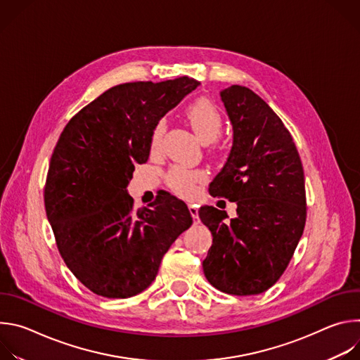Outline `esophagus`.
<instances>
[{
  "mask_svg": "<svg viewBox=\"0 0 360 360\" xmlns=\"http://www.w3.org/2000/svg\"><path fill=\"white\" fill-rule=\"evenodd\" d=\"M189 212L193 218V222H199V217H198V207L196 205H189Z\"/></svg>",
  "mask_w": 360,
  "mask_h": 360,
  "instance_id": "1",
  "label": "esophagus"
}]
</instances>
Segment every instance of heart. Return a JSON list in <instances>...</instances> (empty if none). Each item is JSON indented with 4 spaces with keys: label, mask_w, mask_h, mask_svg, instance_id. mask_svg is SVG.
<instances>
[{
    "label": "heart",
    "mask_w": 360,
    "mask_h": 360,
    "mask_svg": "<svg viewBox=\"0 0 360 360\" xmlns=\"http://www.w3.org/2000/svg\"><path fill=\"white\" fill-rule=\"evenodd\" d=\"M185 117L193 129L198 139L203 143L214 142L222 132L224 120L219 110L211 101L199 98L186 107ZM167 124L164 120H160L152 129L149 146L150 150H157L161 146L162 136L165 134ZM205 178L202 171L186 169L182 167H174L167 174L168 185L182 196H193L198 191V184Z\"/></svg>",
    "instance_id": "heart-1"
}]
</instances>
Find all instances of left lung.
Returning <instances> with one entry per match:
<instances>
[{
	"label": "left lung",
	"mask_w": 360,
	"mask_h": 360,
	"mask_svg": "<svg viewBox=\"0 0 360 360\" xmlns=\"http://www.w3.org/2000/svg\"><path fill=\"white\" fill-rule=\"evenodd\" d=\"M221 98L233 143L210 193L236 202L238 208L231 221L214 207L198 211L214 236L202 266L221 292L258 295L282 276L303 233V167L292 135L259 95L232 85Z\"/></svg>",
	"instance_id": "obj_1"
}]
</instances>
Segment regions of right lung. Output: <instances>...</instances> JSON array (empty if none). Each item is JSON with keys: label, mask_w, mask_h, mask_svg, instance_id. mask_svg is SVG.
I'll list each match as a JSON object with an SVG mask.
<instances>
[{"label": "right lung", "mask_w": 360, "mask_h": 360, "mask_svg": "<svg viewBox=\"0 0 360 360\" xmlns=\"http://www.w3.org/2000/svg\"><path fill=\"white\" fill-rule=\"evenodd\" d=\"M198 85L181 77L112 86L70 120L54 148L46 217L64 262L99 296L145 290L192 225L186 203L168 192L135 211L127 186L135 165L148 161L153 127Z\"/></svg>", "instance_id": "obj_1"}]
</instances>
